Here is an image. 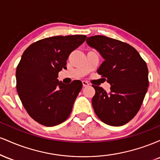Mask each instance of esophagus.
Listing matches in <instances>:
<instances>
[{"mask_svg": "<svg viewBox=\"0 0 160 160\" xmlns=\"http://www.w3.org/2000/svg\"><path fill=\"white\" fill-rule=\"evenodd\" d=\"M82 86H89V82H88L87 81H86V80H82Z\"/></svg>", "mask_w": 160, "mask_h": 160, "instance_id": "obj_1", "label": "esophagus"}]
</instances>
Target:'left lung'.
<instances>
[{
	"instance_id": "1",
	"label": "left lung",
	"mask_w": 160,
	"mask_h": 160,
	"mask_svg": "<svg viewBox=\"0 0 160 160\" xmlns=\"http://www.w3.org/2000/svg\"><path fill=\"white\" fill-rule=\"evenodd\" d=\"M86 43L104 58L97 72L111 84L109 92L92 86L95 94L92 104L95 114L110 126L127 123L137 114L148 91L146 62L134 47L120 40L95 35L88 38Z\"/></svg>"
}]
</instances>
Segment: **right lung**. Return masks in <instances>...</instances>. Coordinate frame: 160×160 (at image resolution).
<instances>
[{
  "mask_svg": "<svg viewBox=\"0 0 160 160\" xmlns=\"http://www.w3.org/2000/svg\"><path fill=\"white\" fill-rule=\"evenodd\" d=\"M86 39V35L51 37L34 42L23 52L16 68V89L25 109L38 123L54 126L71 114L82 82L65 85L57 78L71 52Z\"/></svg>",
  "mask_w": 160,
  "mask_h": 160,
  "instance_id": "obj_1",
  "label": "right lung"
}]
</instances>
